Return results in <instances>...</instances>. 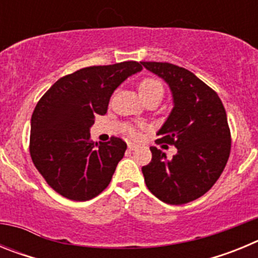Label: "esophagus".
<instances>
[{
	"label": "esophagus",
	"mask_w": 258,
	"mask_h": 258,
	"mask_svg": "<svg viewBox=\"0 0 258 258\" xmlns=\"http://www.w3.org/2000/svg\"><path fill=\"white\" fill-rule=\"evenodd\" d=\"M137 147H138V146H137L136 143H132V142H129V143H127V149L131 150V151H133V150H136Z\"/></svg>",
	"instance_id": "obj_1"
}]
</instances>
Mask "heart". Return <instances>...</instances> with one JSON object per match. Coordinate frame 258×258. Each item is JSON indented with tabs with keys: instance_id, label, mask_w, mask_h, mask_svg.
<instances>
[{
	"instance_id": "obj_1",
	"label": "heart",
	"mask_w": 258,
	"mask_h": 258,
	"mask_svg": "<svg viewBox=\"0 0 258 258\" xmlns=\"http://www.w3.org/2000/svg\"><path fill=\"white\" fill-rule=\"evenodd\" d=\"M138 90H140L141 97L145 99L147 97H152V95H159L163 98L164 95V86L161 84L160 80L155 79V77H146L138 85ZM132 136H136V132L131 131Z\"/></svg>"
}]
</instances>
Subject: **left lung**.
<instances>
[{
	"label": "left lung",
	"mask_w": 258,
	"mask_h": 258,
	"mask_svg": "<svg viewBox=\"0 0 258 258\" xmlns=\"http://www.w3.org/2000/svg\"><path fill=\"white\" fill-rule=\"evenodd\" d=\"M142 64L169 85L173 109L157 143L177 149L168 159L150 147L152 159L142 168L146 186L166 204H186L211 190L226 166L231 150L226 111L217 93L188 70L161 61Z\"/></svg>",
	"instance_id": "obj_1"
}]
</instances>
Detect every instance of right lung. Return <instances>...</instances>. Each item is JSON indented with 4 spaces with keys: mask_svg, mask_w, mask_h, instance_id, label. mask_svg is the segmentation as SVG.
<instances>
[{
    "mask_svg": "<svg viewBox=\"0 0 258 258\" xmlns=\"http://www.w3.org/2000/svg\"><path fill=\"white\" fill-rule=\"evenodd\" d=\"M142 71L138 61L93 66L56 81L42 95L31 118L32 161L52 190L76 202L102 192L126 150L117 137L93 142L90 127L104 115L122 81Z\"/></svg>",
    "mask_w": 258,
    "mask_h": 258,
    "instance_id": "obj_1",
    "label": "right lung"
}]
</instances>
